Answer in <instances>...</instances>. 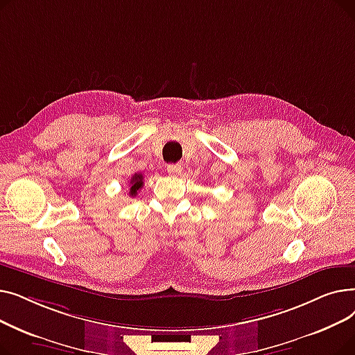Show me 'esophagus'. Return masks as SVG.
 <instances>
[{
    "label": "esophagus",
    "instance_id": "34e87169",
    "mask_svg": "<svg viewBox=\"0 0 355 355\" xmlns=\"http://www.w3.org/2000/svg\"><path fill=\"white\" fill-rule=\"evenodd\" d=\"M166 171H168V175L177 177V175H181L182 166H181V164H171V165L166 166Z\"/></svg>",
    "mask_w": 355,
    "mask_h": 355
}]
</instances>
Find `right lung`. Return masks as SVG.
<instances>
[{"instance_id":"1","label":"right lung","mask_w":355,"mask_h":355,"mask_svg":"<svg viewBox=\"0 0 355 355\" xmlns=\"http://www.w3.org/2000/svg\"><path fill=\"white\" fill-rule=\"evenodd\" d=\"M130 187H129V196H137L138 190H141V187L144 185V177L142 174H135L130 178Z\"/></svg>"}]
</instances>
